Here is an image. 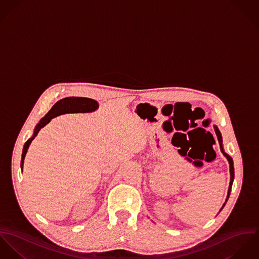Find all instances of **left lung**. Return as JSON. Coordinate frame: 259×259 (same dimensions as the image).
I'll return each mask as SVG.
<instances>
[{"label":"left lung","mask_w":259,"mask_h":259,"mask_svg":"<svg viewBox=\"0 0 259 259\" xmlns=\"http://www.w3.org/2000/svg\"><path fill=\"white\" fill-rule=\"evenodd\" d=\"M214 131H215V134H217V136H218V140H219V143H220V146H221V150H222L223 154L225 155V157H227V159H228V161H229V163H230V188H229V192H228V197H227V200H226V202H227L228 200H229V197H230V191H231V186H232V183H233V179H234V168H233V161H232V159H231V157H230V155H228V154H227V153L224 151L222 134H221V132H220V130H219V128H218L217 126H214ZM226 202L224 203V205H223V207L221 208V210H222V209L224 208V206L226 205Z\"/></svg>","instance_id":"obj_1"}]
</instances>
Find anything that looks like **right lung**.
<instances>
[{
    "instance_id": "add662e5",
    "label": "right lung",
    "mask_w": 259,
    "mask_h": 259,
    "mask_svg": "<svg viewBox=\"0 0 259 259\" xmlns=\"http://www.w3.org/2000/svg\"><path fill=\"white\" fill-rule=\"evenodd\" d=\"M98 103L97 101L91 99V98H87V97H66L63 99H60L58 101L52 109L48 112V114L45 116L44 118L40 119L38 124L35 126L33 135L31 138L25 143L24 149H23V154H22V161H21V167L23 170V165H24V160L26 157V154L28 152L29 145L31 141L34 139V137L37 135L39 130L45 127L53 118L57 117L61 114L65 113H87V112H92L95 111L98 108Z\"/></svg>"
}]
</instances>
